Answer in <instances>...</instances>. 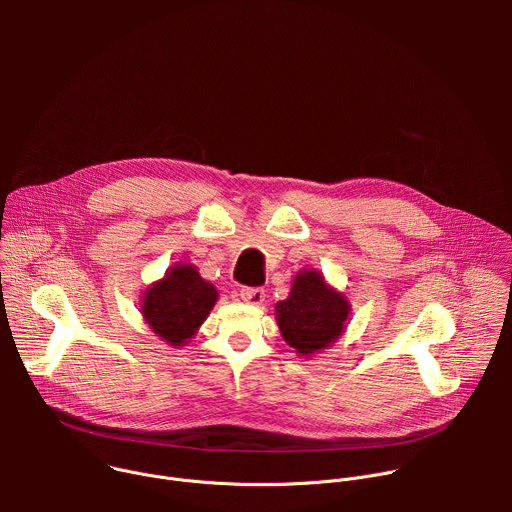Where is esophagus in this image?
I'll use <instances>...</instances> for the list:
<instances>
[{
    "mask_svg": "<svg viewBox=\"0 0 512 512\" xmlns=\"http://www.w3.org/2000/svg\"><path fill=\"white\" fill-rule=\"evenodd\" d=\"M241 300L251 306H261L265 300V291L261 287H243L241 289Z\"/></svg>",
    "mask_w": 512,
    "mask_h": 512,
    "instance_id": "1",
    "label": "esophagus"
}]
</instances>
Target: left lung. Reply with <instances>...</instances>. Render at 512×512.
I'll list each match as a JSON object with an SVG mask.
<instances>
[{
  "instance_id": "1",
  "label": "left lung",
  "mask_w": 512,
  "mask_h": 512,
  "mask_svg": "<svg viewBox=\"0 0 512 512\" xmlns=\"http://www.w3.org/2000/svg\"><path fill=\"white\" fill-rule=\"evenodd\" d=\"M350 302L316 269H302L291 281L289 296L275 304L283 340L300 356L332 346L350 322Z\"/></svg>"
}]
</instances>
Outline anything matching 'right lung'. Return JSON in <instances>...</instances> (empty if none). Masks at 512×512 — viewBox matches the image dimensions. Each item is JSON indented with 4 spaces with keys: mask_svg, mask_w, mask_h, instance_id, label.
Segmentation results:
<instances>
[{
    "mask_svg": "<svg viewBox=\"0 0 512 512\" xmlns=\"http://www.w3.org/2000/svg\"><path fill=\"white\" fill-rule=\"evenodd\" d=\"M216 300L218 289L198 273L196 265L180 261L143 289L139 312L156 336L178 348L194 338Z\"/></svg>",
    "mask_w": 512,
    "mask_h": 512,
    "instance_id": "right-lung-1",
    "label": "right lung"
}]
</instances>
